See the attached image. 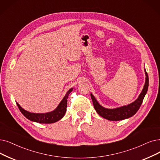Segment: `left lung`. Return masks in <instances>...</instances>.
<instances>
[{"mask_svg": "<svg viewBox=\"0 0 160 160\" xmlns=\"http://www.w3.org/2000/svg\"><path fill=\"white\" fill-rule=\"evenodd\" d=\"M144 72L146 75V79L142 91L140 92L137 99L135 102H132V103L128 105L113 108V109H108V108H106L103 106H102L92 95V94L91 93V99L92 100V103L96 112H97L101 117L110 121L123 120L133 116L137 112L140 106H141L145 95L147 91H148L149 84L148 75V73H146L145 69Z\"/></svg>", "mask_w": 160, "mask_h": 160, "instance_id": "1", "label": "left lung"}]
</instances>
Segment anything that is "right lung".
I'll list each match as a JSON object with an SVG mask.
<instances>
[{"label": "right lung", "mask_w": 160, "mask_h": 160, "mask_svg": "<svg viewBox=\"0 0 160 160\" xmlns=\"http://www.w3.org/2000/svg\"><path fill=\"white\" fill-rule=\"evenodd\" d=\"M72 91L73 88H70L56 109L47 113H31L24 110L18 102H16V104L22 113L30 121L39 123H53L60 120L64 116L67 110L66 108L68 96Z\"/></svg>", "instance_id": "right-lung-1"}]
</instances>
